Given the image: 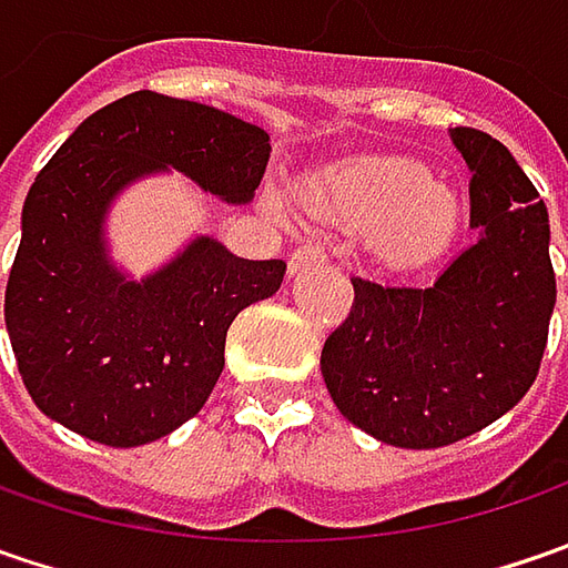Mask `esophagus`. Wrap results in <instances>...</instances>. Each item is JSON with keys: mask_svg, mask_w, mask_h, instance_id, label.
Instances as JSON below:
<instances>
[{"mask_svg": "<svg viewBox=\"0 0 568 568\" xmlns=\"http://www.w3.org/2000/svg\"><path fill=\"white\" fill-rule=\"evenodd\" d=\"M325 258H328L325 243H318V240H306V243H303V246H296L294 255H291V272H300V268L316 265V262H325Z\"/></svg>", "mask_w": 568, "mask_h": 568, "instance_id": "1", "label": "esophagus"}]
</instances>
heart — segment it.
Returning <instances> with one entry per match:
<instances>
[{
	"instance_id": "obj_1",
	"label": "heart",
	"mask_w": 568,
	"mask_h": 568,
	"mask_svg": "<svg viewBox=\"0 0 568 568\" xmlns=\"http://www.w3.org/2000/svg\"><path fill=\"white\" fill-rule=\"evenodd\" d=\"M328 205L347 224L379 230L395 258L443 250L458 217L452 189L433 183L424 164L402 158L344 170L328 189Z\"/></svg>"
}]
</instances>
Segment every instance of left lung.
<instances>
[{
	"label": "left lung",
	"mask_w": 568,
	"mask_h": 568,
	"mask_svg": "<svg viewBox=\"0 0 568 568\" xmlns=\"http://www.w3.org/2000/svg\"><path fill=\"white\" fill-rule=\"evenodd\" d=\"M452 139L480 240L433 287L351 277V313L322 347L332 402L388 446H448L513 410L535 385L557 303L535 183L487 132L458 125Z\"/></svg>",
	"instance_id": "left-lung-1"
}]
</instances>
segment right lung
I'll return each instance as SVG.
<instances>
[{
    "mask_svg": "<svg viewBox=\"0 0 568 568\" xmlns=\"http://www.w3.org/2000/svg\"><path fill=\"white\" fill-rule=\"evenodd\" d=\"M268 132L195 100L135 91L78 125L33 180L6 287V325L33 404L103 446L154 443L207 402L230 322L272 296L287 265L195 240L135 284L103 252L110 199L176 166L227 202L262 183Z\"/></svg>",
    "mask_w": 568,
    "mask_h": 568,
    "instance_id": "right-lung-1",
    "label": "right lung"
}]
</instances>
